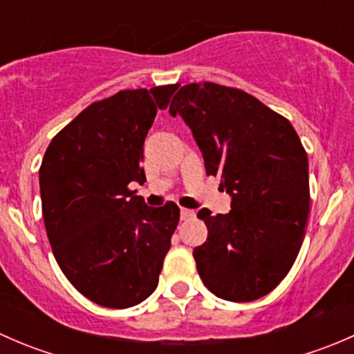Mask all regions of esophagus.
<instances>
[{"instance_id": "obj_1", "label": "esophagus", "mask_w": 354, "mask_h": 354, "mask_svg": "<svg viewBox=\"0 0 354 354\" xmlns=\"http://www.w3.org/2000/svg\"><path fill=\"white\" fill-rule=\"evenodd\" d=\"M180 217H181V221L194 219V217H195V210H190V209H181V210H180Z\"/></svg>"}]
</instances>
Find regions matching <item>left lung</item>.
<instances>
[{
    "instance_id": "1",
    "label": "left lung",
    "mask_w": 354,
    "mask_h": 354,
    "mask_svg": "<svg viewBox=\"0 0 354 354\" xmlns=\"http://www.w3.org/2000/svg\"><path fill=\"white\" fill-rule=\"evenodd\" d=\"M190 127L207 176L231 195L227 214L197 216L207 241L194 250L200 279L227 301H253L286 277L305 238L308 157L292 124L240 88L183 85L169 106Z\"/></svg>"
}]
</instances>
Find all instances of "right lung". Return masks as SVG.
<instances>
[{
    "label": "right lung",
    "mask_w": 354,
    "mask_h": 354,
    "mask_svg": "<svg viewBox=\"0 0 354 354\" xmlns=\"http://www.w3.org/2000/svg\"><path fill=\"white\" fill-rule=\"evenodd\" d=\"M174 85L92 102L51 140L41 169L42 217L59 269L85 298L128 308L154 292L180 207L145 205L144 142Z\"/></svg>",
    "instance_id": "add662e5"
}]
</instances>
